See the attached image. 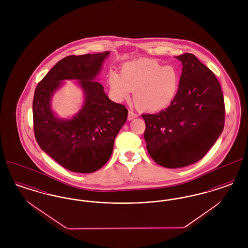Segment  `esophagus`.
<instances>
[{
    "instance_id": "1",
    "label": "esophagus",
    "mask_w": 248,
    "mask_h": 248,
    "mask_svg": "<svg viewBox=\"0 0 248 248\" xmlns=\"http://www.w3.org/2000/svg\"><path fill=\"white\" fill-rule=\"evenodd\" d=\"M138 116H139V115H138L137 113H135L133 110H129V111H128V117H127V118H128L129 121L133 120V119L137 118Z\"/></svg>"
}]
</instances>
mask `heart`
Returning <instances> with one entry per match:
<instances>
[{
  "label": "heart",
  "mask_w": 248,
  "mask_h": 248,
  "mask_svg": "<svg viewBox=\"0 0 248 248\" xmlns=\"http://www.w3.org/2000/svg\"><path fill=\"white\" fill-rule=\"evenodd\" d=\"M109 86L119 100L127 99L134 91L136 105L147 111H157L168 106L179 86V73L172 66H163L154 59H135L126 62L122 74L111 71Z\"/></svg>",
  "instance_id": "b5f03b06"
}]
</instances>
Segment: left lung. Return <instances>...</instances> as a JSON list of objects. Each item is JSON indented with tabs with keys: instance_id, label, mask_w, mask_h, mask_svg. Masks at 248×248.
Returning a JSON list of instances; mask_svg holds the SVG:
<instances>
[{
	"instance_id": "obj_1",
	"label": "left lung",
	"mask_w": 248,
	"mask_h": 248,
	"mask_svg": "<svg viewBox=\"0 0 248 248\" xmlns=\"http://www.w3.org/2000/svg\"><path fill=\"white\" fill-rule=\"evenodd\" d=\"M176 59L182 72L174 100L158 113L142 115L148 153L167 168L198 162L224 128V98L215 74L192 54Z\"/></svg>"
}]
</instances>
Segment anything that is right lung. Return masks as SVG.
I'll use <instances>...</instances> for the list:
<instances>
[{"label":"right lung","instance_id":"obj_1","mask_svg":"<svg viewBox=\"0 0 248 248\" xmlns=\"http://www.w3.org/2000/svg\"><path fill=\"white\" fill-rule=\"evenodd\" d=\"M109 51L61 59L39 83L32 112L40 148L59 165L75 173H93L110 158L114 140L128 110L113 102L96 77ZM77 80L84 93L81 108L71 119H60L51 108L54 93L64 80Z\"/></svg>","mask_w":248,"mask_h":248}]
</instances>
